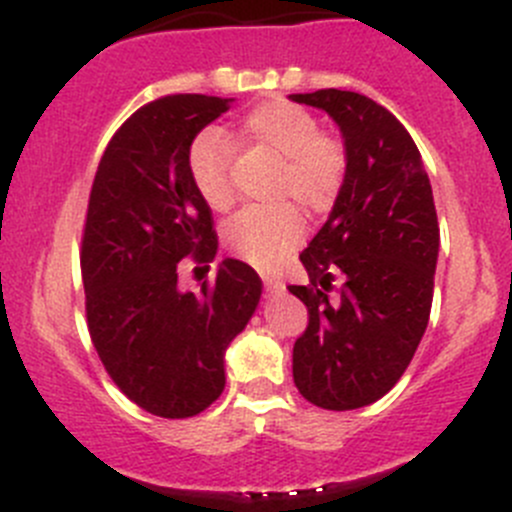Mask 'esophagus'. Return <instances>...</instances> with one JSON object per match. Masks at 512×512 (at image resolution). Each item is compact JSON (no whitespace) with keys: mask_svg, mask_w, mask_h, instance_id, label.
Segmentation results:
<instances>
[{"mask_svg":"<svg viewBox=\"0 0 512 512\" xmlns=\"http://www.w3.org/2000/svg\"><path fill=\"white\" fill-rule=\"evenodd\" d=\"M263 286H266L268 293H283L286 291V283L278 276H263Z\"/></svg>","mask_w":512,"mask_h":512,"instance_id":"obj_1","label":"esophagus"}]
</instances>
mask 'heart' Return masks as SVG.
<instances>
[{"mask_svg":"<svg viewBox=\"0 0 512 512\" xmlns=\"http://www.w3.org/2000/svg\"><path fill=\"white\" fill-rule=\"evenodd\" d=\"M231 139L241 146H263L281 156L276 196L298 199L308 211L331 209L346 184V149L323 134L316 116L286 99H266L251 106L236 121ZM219 129H204L191 139L186 171L196 194L214 211L234 201L231 159L234 144ZM306 221L291 201L271 206H246L226 224V241L236 254L258 268H273L301 241Z\"/></svg>","mask_w":512,"mask_h":512,"instance_id":"1","label":"heart"}]
</instances>
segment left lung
Wrapping results in <instances>:
<instances>
[{
  "label": "left lung",
  "instance_id": "8db88e82",
  "mask_svg": "<svg viewBox=\"0 0 512 512\" xmlns=\"http://www.w3.org/2000/svg\"><path fill=\"white\" fill-rule=\"evenodd\" d=\"M291 99L336 121L348 159L341 196L301 254L308 286H288L308 308L293 383L313 406L353 411L396 386L426 333L440 246L433 189L386 106L341 89Z\"/></svg>",
  "mask_w": 512,
  "mask_h": 512
}]
</instances>
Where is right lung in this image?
I'll use <instances>...</instances> for the list:
<instances>
[{
  "label": "right lung",
  "mask_w": 512,
  "mask_h": 512,
  "mask_svg": "<svg viewBox=\"0 0 512 512\" xmlns=\"http://www.w3.org/2000/svg\"><path fill=\"white\" fill-rule=\"evenodd\" d=\"M231 99L169 94L119 126L96 169L82 236L86 326L111 381L161 418L206 411L226 386L224 353L261 298L249 263L181 291V261H214L211 209L186 171L191 139Z\"/></svg>",
  "instance_id": "add662e5"
}]
</instances>
